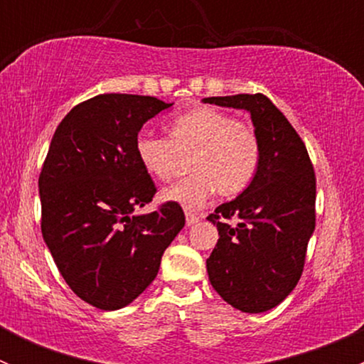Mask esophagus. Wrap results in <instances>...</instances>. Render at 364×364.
Instances as JSON below:
<instances>
[{"label":"esophagus","instance_id":"esophagus-1","mask_svg":"<svg viewBox=\"0 0 364 364\" xmlns=\"http://www.w3.org/2000/svg\"><path fill=\"white\" fill-rule=\"evenodd\" d=\"M197 222H199V216L193 215V213H186V225L192 227V225H196Z\"/></svg>","mask_w":364,"mask_h":364}]
</instances>
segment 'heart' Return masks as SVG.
<instances>
[{
	"mask_svg": "<svg viewBox=\"0 0 364 364\" xmlns=\"http://www.w3.org/2000/svg\"><path fill=\"white\" fill-rule=\"evenodd\" d=\"M168 141L141 134L135 139V156L153 178L171 179L179 159L186 160V176L161 190L160 199L185 209H197L218 192L234 197L252 183L260 161L255 130L243 121L213 107H196L172 117Z\"/></svg>",
	"mask_w": 364,
	"mask_h": 364,
	"instance_id": "b5f03b06",
	"label": "heart"
}]
</instances>
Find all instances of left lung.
Returning a JSON list of instances; mask_svg holds the SVG:
<instances>
[{"mask_svg": "<svg viewBox=\"0 0 364 364\" xmlns=\"http://www.w3.org/2000/svg\"><path fill=\"white\" fill-rule=\"evenodd\" d=\"M203 102L247 111L259 137L260 161L252 183L208 216L220 240L205 269L213 289L230 306L262 314L291 294L303 273L315 229L314 167L292 124L264 95ZM232 218L236 226L228 223Z\"/></svg>", "mask_w": 364, "mask_h": 364, "instance_id": "8db88e82", "label": "left lung"}]
</instances>
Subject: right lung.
Masks as SVG:
<instances>
[{
    "label": "right lung",
    "mask_w": 364,
    "mask_h": 364,
    "mask_svg": "<svg viewBox=\"0 0 364 364\" xmlns=\"http://www.w3.org/2000/svg\"><path fill=\"white\" fill-rule=\"evenodd\" d=\"M171 105L142 95L90 98L65 116L43 161V241L68 287L100 310L137 299L185 227L178 204L137 213L156 188L135 156V139Z\"/></svg>",
    "instance_id": "1"
}]
</instances>
